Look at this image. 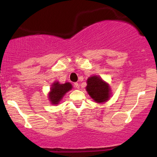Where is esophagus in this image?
<instances>
[{
	"instance_id": "1",
	"label": "esophagus",
	"mask_w": 157,
	"mask_h": 157,
	"mask_svg": "<svg viewBox=\"0 0 157 157\" xmlns=\"http://www.w3.org/2000/svg\"><path fill=\"white\" fill-rule=\"evenodd\" d=\"M75 87L76 88V89H79V87H80V86H79L78 82H75Z\"/></svg>"
}]
</instances>
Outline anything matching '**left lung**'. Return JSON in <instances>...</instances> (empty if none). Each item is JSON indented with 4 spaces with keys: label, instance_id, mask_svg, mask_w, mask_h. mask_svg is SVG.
Here are the masks:
<instances>
[{
    "label": "left lung",
    "instance_id": "obj_1",
    "mask_svg": "<svg viewBox=\"0 0 157 157\" xmlns=\"http://www.w3.org/2000/svg\"><path fill=\"white\" fill-rule=\"evenodd\" d=\"M86 91L94 101L103 102L109 100L110 89L109 85L103 82L100 77L93 76L87 80Z\"/></svg>",
    "mask_w": 157,
    "mask_h": 157
}]
</instances>
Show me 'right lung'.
Returning <instances> with one entry per match:
<instances>
[{"label":"right lung","mask_w":157,"mask_h":157,"mask_svg":"<svg viewBox=\"0 0 157 157\" xmlns=\"http://www.w3.org/2000/svg\"><path fill=\"white\" fill-rule=\"evenodd\" d=\"M71 88L72 86L70 82H66L64 84H60L58 82H54L48 96L50 101L52 104H58L65 94L71 90Z\"/></svg>","instance_id":"obj_1"}]
</instances>
